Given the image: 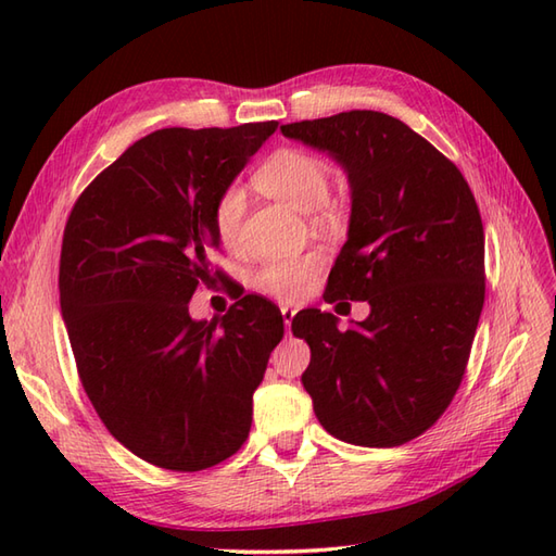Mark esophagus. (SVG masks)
I'll return each mask as SVG.
<instances>
[{
	"instance_id": "1",
	"label": "esophagus",
	"mask_w": 556,
	"mask_h": 556,
	"mask_svg": "<svg viewBox=\"0 0 556 556\" xmlns=\"http://www.w3.org/2000/svg\"><path fill=\"white\" fill-rule=\"evenodd\" d=\"M281 317H285L287 332L291 334V323H293V317H296V311H293V308H289V305H285V308H281Z\"/></svg>"
}]
</instances>
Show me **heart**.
<instances>
[{"label": "heart", "instance_id": "obj_1", "mask_svg": "<svg viewBox=\"0 0 556 556\" xmlns=\"http://www.w3.org/2000/svg\"><path fill=\"white\" fill-rule=\"evenodd\" d=\"M253 181L260 191L293 210H315L317 222H332L337 215V210L327 203V195L332 191V169L313 152L299 148L277 150L260 164ZM243 217L245 193L241 186L231 184L217 195L215 207H212V224H215V233L224 248H236L241 243ZM320 267L323 257L317 253L269 260L255 271L253 285L257 291L277 301H296Z\"/></svg>", "mask_w": 556, "mask_h": 556}]
</instances>
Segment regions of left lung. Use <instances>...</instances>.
Wrapping results in <instances>:
<instances>
[{
    "label": "left lung",
    "instance_id": "obj_1",
    "mask_svg": "<svg viewBox=\"0 0 556 556\" xmlns=\"http://www.w3.org/2000/svg\"><path fill=\"white\" fill-rule=\"evenodd\" d=\"M349 174V241L325 301H368L349 329L305 311L303 387L337 440L399 446L440 420L464 380L485 303V231L464 174L404 122L372 110L285 124Z\"/></svg>",
    "mask_w": 556,
    "mask_h": 556
}]
</instances>
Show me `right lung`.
<instances>
[{
    "label": "right lung",
    "instance_id": "obj_1",
    "mask_svg": "<svg viewBox=\"0 0 556 556\" xmlns=\"http://www.w3.org/2000/svg\"><path fill=\"white\" fill-rule=\"evenodd\" d=\"M275 128H162L100 172L66 219L59 303L78 377L114 440L152 466L212 468L251 432L281 313L248 293L207 323L188 301L224 275L210 263L217 195Z\"/></svg>",
    "mask_w": 556,
    "mask_h": 556
}]
</instances>
